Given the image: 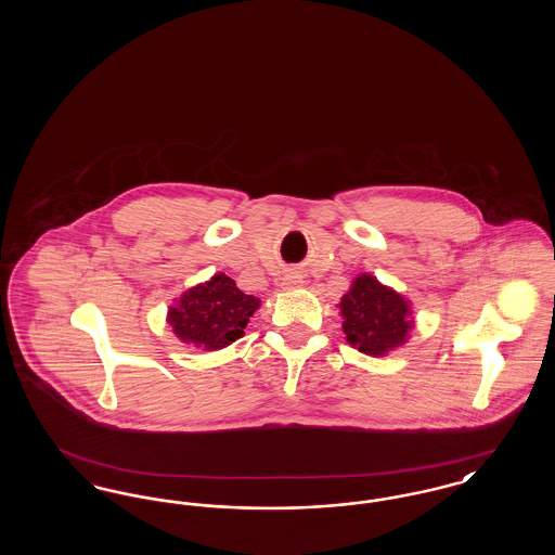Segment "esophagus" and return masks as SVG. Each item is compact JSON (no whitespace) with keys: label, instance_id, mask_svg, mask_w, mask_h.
<instances>
[{"label":"esophagus","instance_id":"1","mask_svg":"<svg viewBox=\"0 0 555 555\" xmlns=\"http://www.w3.org/2000/svg\"><path fill=\"white\" fill-rule=\"evenodd\" d=\"M301 285H304V276L299 272H287L281 283V287L287 291L299 289Z\"/></svg>","mask_w":555,"mask_h":555}]
</instances>
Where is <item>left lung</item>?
<instances>
[{
    "label": "left lung",
    "mask_w": 555,
    "mask_h": 555,
    "mask_svg": "<svg viewBox=\"0 0 555 555\" xmlns=\"http://www.w3.org/2000/svg\"><path fill=\"white\" fill-rule=\"evenodd\" d=\"M337 308L344 318L345 341L372 358L408 344L416 326L412 301L369 272L351 281Z\"/></svg>",
    "instance_id": "obj_1"
}]
</instances>
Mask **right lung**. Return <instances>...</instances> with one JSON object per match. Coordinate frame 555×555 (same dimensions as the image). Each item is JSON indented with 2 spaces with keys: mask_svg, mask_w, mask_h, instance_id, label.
Instances as JSON below:
<instances>
[{
  "mask_svg": "<svg viewBox=\"0 0 555 555\" xmlns=\"http://www.w3.org/2000/svg\"><path fill=\"white\" fill-rule=\"evenodd\" d=\"M260 306V297L243 293L231 276L218 272L175 299L166 322L181 344L218 351L245 335L249 318Z\"/></svg>",
  "mask_w": 555,
  "mask_h": 555,
  "instance_id": "right-lung-1",
  "label": "right lung"
}]
</instances>
